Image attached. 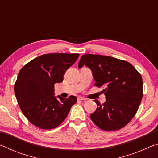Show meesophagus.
<instances>
[{"instance_id":"1","label":"esophagus","mask_w":158,"mask_h":158,"mask_svg":"<svg viewBox=\"0 0 158 158\" xmlns=\"http://www.w3.org/2000/svg\"><path fill=\"white\" fill-rule=\"evenodd\" d=\"M78 100H80V101H85V100H86V99L84 98L79 97V98H78Z\"/></svg>"}]
</instances>
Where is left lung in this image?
<instances>
[{
	"label": "left lung",
	"instance_id": "8db88e82",
	"mask_svg": "<svg viewBox=\"0 0 158 158\" xmlns=\"http://www.w3.org/2000/svg\"><path fill=\"white\" fill-rule=\"evenodd\" d=\"M84 65L92 70L94 85L105 87L106 102L94 100L98 107L90 114L92 121L106 131L125 127L137 112L143 97L141 74L125 60L102 55L85 54L81 57L79 68Z\"/></svg>",
	"mask_w": 158,
	"mask_h": 158
}]
</instances>
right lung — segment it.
Listing matches in <instances>:
<instances>
[{"label":"right lung","mask_w":158,"mask_h":158,"mask_svg":"<svg viewBox=\"0 0 158 158\" xmlns=\"http://www.w3.org/2000/svg\"><path fill=\"white\" fill-rule=\"evenodd\" d=\"M79 53H48L34 58L21 69L14 86L21 111L35 126L43 130L58 127L77 101L71 95L54 97V84L63 81L67 69Z\"/></svg>","instance_id":"obj_1"}]
</instances>
